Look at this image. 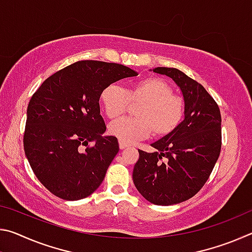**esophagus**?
Returning <instances> with one entry per match:
<instances>
[{"mask_svg":"<svg viewBox=\"0 0 252 252\" xmlns=\"http://www.w3.org/2000/svg\"><path fill=\"white\" fill-rule=\"evenodd\" d=\"M119 147H120V149H126L127 147V143L121 141V140H119Z\"/></svg>","mask_w":252,"mask_h":252,"instance_id":"1","label":"esophagus"}]
</instances>
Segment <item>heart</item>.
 Segmentation results:
<instances>
[{
    "instance_id": "heart-1",
    "label": "heart",
    "mask_w": 252,
    "mask_h": 252,
    "mask_svg": "<svg viewBox=\"0 0 252 252\" xmlns=\"http://www.w3.org/2000/svg\"><path fill=\"white\" fill-rule=\"evenodd\" d=\"M100 102L106 117L112 120L123 116L131 103H140L135 109L138 117L121 119L109 126L110 133L126 143L146 138L151 132L158 138L172 133L185 113L182 97L158 76L141 79L126 89L111 83L101 91Z\"/></svg>"
}]
</instances>
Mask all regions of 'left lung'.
Here are the masks:
<instances>
[{
    "mask_svg": "<svg viewBox=\"0 0 252 252\" xmlns=\"http://www.w3.org/2000/svg\"><path fill=\"white\" fill-rule=\"evenodd\" d=\"M153 72L171 78L185 99V120L172 133L152 143L155 152L139 150L133 182L148 201L180 203L197 194L210 177L221 151V114L213 97L197 81L174 67Z\"/></svg>",
    "mask_w": 252,
    "mask_h": 252,
    "instance_id": "8db88e82",
    "label": "left lung"
}]
</instances>
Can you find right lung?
<instances>
[{
	"mask_svg": "<svg viewBox=\"0 0 252 252\" xmlns=\"http://www.w3.org/2000/svg\"><path fill=\"white\" fill-rule=\"evenodd\" d=\"M135 75L118 63L84 60L55 72L32 95L24 152L51 193L74 201L100 187L119 152L116 136H102L106 126L100 114V93L106 85Z\"/></svg>",
	"mask_w": 252,
	"mask_h": 252,
	"instance_id": "1",
	"label": "right lung"
}]
</instances>
